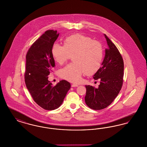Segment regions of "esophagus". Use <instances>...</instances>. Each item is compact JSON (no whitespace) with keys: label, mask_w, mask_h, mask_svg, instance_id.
Wrapping results in <instances>:
<instances>
[{"label":"esophagus","mask_w":147,"mask_h":147,"mask_svg":"<svg viewBox=\"0 0 147 147\" xmlns=\"http://www.w3.org/2000/svg\"><path fill=\"white\" fill-rule=\"evenodd\" d=\"M78 85L76 84H72L71 85V87H78Z\"/></svg>","instance_id":"esophagus-1"}]
</instances>
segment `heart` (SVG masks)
Segmentation results:
<instances>
[{
    "mask_svg": "<svg viewBox=\"0 0 147 147\" xmlns=\"http://www.w3.org/2000/svg\"><path fill=\"white\" fill-rule=\"evenodd\" d=\"M51 55L59 65L72 57V64L61 69L59 75L62 78L77 82L85 73L93 75L99 70L102 62V46L90 37L82 34L71 35L64 39V46L55 43L51 48Z\"/></svg>",
    "mask_w": 147,
    "mask_h": 147,
    "instance_id": "obj_1",
    "label": "heart"
}]
</instances>
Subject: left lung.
Segmentation results:
<instances>
[{"label":"left lung","mask_w":147,"mask_h":147,"mask_svg":"<svg viewBox=\"0 0 147 147\" xmlns=\"http://www.w3.org/2000/svg\"><path fill=\"white\" fill-rule=\"evenodd\" d=\"M104 35L108 47L105 49L102 67L93 76L96 80L100 78V84L98 88L90 85L85 86V102L93 110H101L111 104L119 94L123 83L122 57L115 45L106 34Z\"/></svg>","instance_id":"obj_1"}]
</instances>
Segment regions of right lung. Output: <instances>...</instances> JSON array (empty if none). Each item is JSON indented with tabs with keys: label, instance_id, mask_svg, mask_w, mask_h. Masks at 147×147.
Listing matches in <instances>:
<instances>
[{
	"label": "right lung",
	"instance_id": "add662e5",
	"mask_svg": "<svg viewBox=\"0 0 147 147\" xmlns=\"http://www.w3.org/2000/svg\"><path fill=\"white\" fill-rule=\"evenodd\" d=\"M59 35L57 31H47L32 45L26 57L27 88L34 101L47 110L58 108L71 87L70 83L65 80L55 86L48 80V75L55 66L51 48Z\"/></svg>",
	"mask_w": 147,
	"mask_h": 147
}]
</instances>
